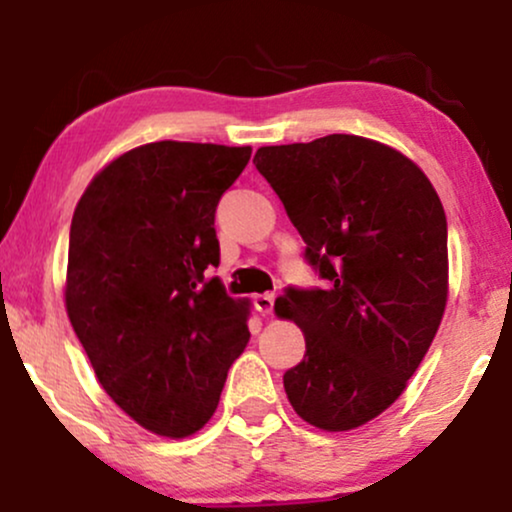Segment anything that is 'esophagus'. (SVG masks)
Listing matches in <instances>:
<instances>
[{
    "label": "esophagus",
    "mask_w": 512,
    "mask_h": 512,
    "mask_svg": "<svg viewBox=\"0 0 512 512\" xmlns=\"http://www.w3.org/2000/svg\"><path fill=\"white\" fill-rule=\"evenodd\" d=\"M252 305H255L257 313L269 315L274 310V296L272 293H257V296L252 298Z\"/></svg>",
    "instance_id": "obj_1"
}]
</instances>
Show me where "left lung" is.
<instances>
[{"label": "left lung", "mask_w": 512, "mask_h": 512, "mask_svg": "<svg viewBox=\"0 0 512 512\" xmlns=\"http://www.w3.org/2000/svg\"><path fill=\"white\" fill-rule=\"evenodd\" d=\"M252 163L325 281L289 286L274 305L305 332L286 395L308 424L349 431L402 395L436 337L448 301L443 204L407 156L354 134L262 146Z\"/></svg>", "instance_id": "left-lung-1"}]
</instances>
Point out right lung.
<instances>
[{
    "mask_svg": "<svg viewBox=\"0 0 512 512\" xmlns=\"http://www.w3.org/2000/svg\"><path fill=\"white\" fill-rule=\"evenodd\" d=\"M250 146L156 142L115 158L69 228L67 315L98 383L158 436L211 419L248 344V308L219 279V199Z\"/></svg>",
    "mask_w": 512,
    "mask_h": 512,
    "instance_id": "obj_1",
    "label": "right lung"
}]
</instances>
